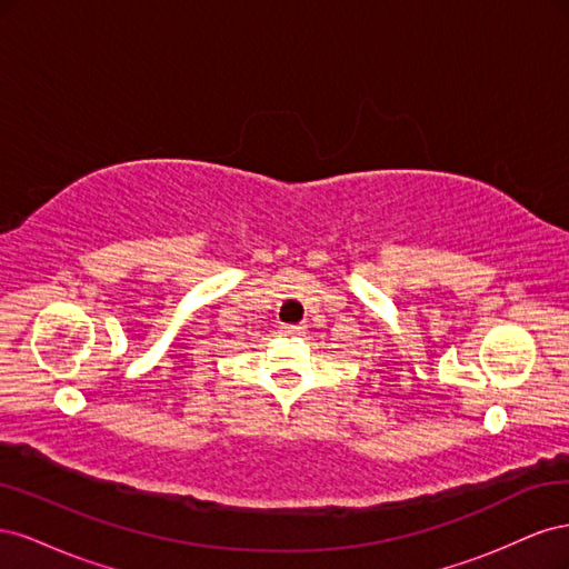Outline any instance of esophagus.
Segmentation results:
<instances>
[{
  "label": "esophagus",
  "mask_w": 569,
  "mask_h": 569,
  "mask_svg": "<svg viewBox=\"0 0 569 569\" xmlns=\"http://www.w3.org/2000/svg\"><path fill=\"white\" fill-rule=\"evenodd\" d=\"M301 332H306L303 325H282L280 327V335H301Z\"/></svg>",
  "instance_id": "esophagus-1"
}]
</instances>
